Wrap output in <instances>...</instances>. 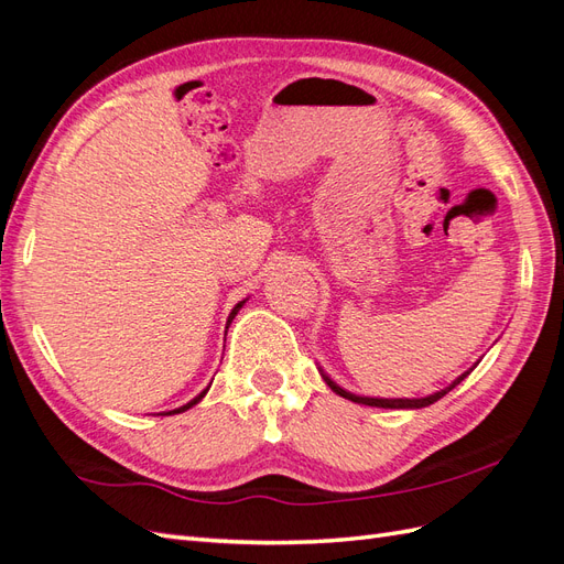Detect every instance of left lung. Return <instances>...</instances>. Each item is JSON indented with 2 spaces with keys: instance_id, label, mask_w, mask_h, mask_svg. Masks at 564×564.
Here are the masks:
<instances>
[{
  "instance_id": "8db88e82",
  "label": "left lung",
  "mask_w": 564,
  "mask_h": 564,
  "mask_svg": "<svg viewBox=\"0 0 564 564\" xmlns=\"http://www.w3.org/2000/svg\"><path fill=\"white\" fill-rule=\"evenodd\" d=\"M470 371H466V373H460V377L449 386V388H445V390H440V392H435V395H429V398H419V400H381V398H360V395H352V392H346L344 388H338L332 379H327L324 377V381H327V386L336 392V395H340V398H346V400H350V402H357V404H369V406H383V409H421V406H429V404H433V402H437L440 398H445L447 392L452 390V388H456L460 381H464L466 377H468Z\"/></svg>"
}]
</instances>
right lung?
Returning a JSON list of instances; mask_svg holds the SVG:
<instances>
[{
    "label": "right lung",
    "instance_id": "1",
    "mask_svg": "<svg viewBox=\"0 0 564 564\" xmlns=\"http://www.w3.org/2000/svg\"><path fill=\"white\" fill-rule=\"evenodd\" d=\"M242 303H245V301H242ZM242 303H237V305H235V308H232V313H230V317H228V324L232 322V317L237 315V311H240V308H242ZM204 395H207V390H204V392H199V395H197L195 400H191V402H187V404H183V406L174 409V412H169V414H181V412H185V409H191L193 404H197V402H199V400H202Z\"/></svg>",
    "mask_w": 564,
    "mask_h": 564
}]
</instances>
